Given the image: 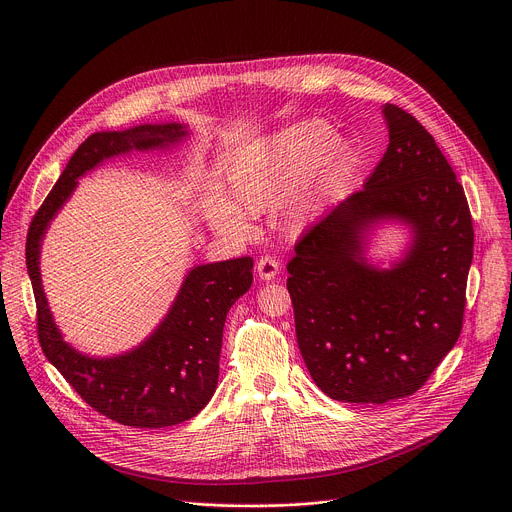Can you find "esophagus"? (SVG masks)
<instances>
[{
  "label": "esophagus",
  "instance_id": "34e87169",
  "mask_svg": "<svg viewBox=\"0 0 512 512\" xmlns=\"http://www.w3.org/2000/svg\"><path fill=\"white\" fill-rule=\"evenodd\" d=\"M255 267H257V275L265 281L273 279L279 273V263L273 257H261Z\"/></svg>",
  "mask_w": 512,
  "mask_h": 512
}]
</instances>
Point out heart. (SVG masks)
<instances>
[{"mask_svg": "<svg viewBox=\"0 0 512 512\" xmlns=\"http://www.w3.org/2000/svg\"><path fill=\"white\" fill-rule=\"evenodd\" d=\"M346 166V143L334 127L322 119H304L239 150L223 184L225 198H206L202 214L216 233L249 237L251 216L285 200V225L302 231L320 212Z\"/></svg>", "mask_w": 512, "mask_h": 512, "instance_id": "obj_1", "label": "heart"}]
</instances>
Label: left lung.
Masks as SVG:
<instances>
[{"label":"left lung","instance_id":"1","mask_svg":"<svg viewBox=\"0 0 512 512\" xmlns=\"http://www.w3.org/2000/svg\"><path fill=\"white\" fill-rule=\"evenodd\" d=\"M389 148L362 190L338 202L287 263L296 336L316 385L342 403L413 395L462 332L474 229L462 184L435 139L387 103ZM414 239L391 270L363 257L373 224Z\"/></svg>","mask_w":512,"mask_h":512}]
</instances>
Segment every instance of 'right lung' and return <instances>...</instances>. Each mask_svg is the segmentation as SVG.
I'll return each instance as SVG.
<instances>
[{"label":"right lung","instance_id":"1","mask_svg":"<svg viewBox=\"0 0 512 512\" xmlns=\"http://www.w3.org/2000/svg\"><path fill=\"white\" fill-rule=\"evenodd\" d=\"M186 135L182 123L93 133L72 154L28 229L26 265L42 352L95 411L121 425L158 429L188 421L204 409L218 383L225 320L253 283V259L239 257L190 269L170 312L148 340L119 356L93 358L64 342L52 320L40 279V247L50 221L85 172L131 150L170 148Z\"/></svg>","mask_w":512,"mask_h":512}]
</instances>
